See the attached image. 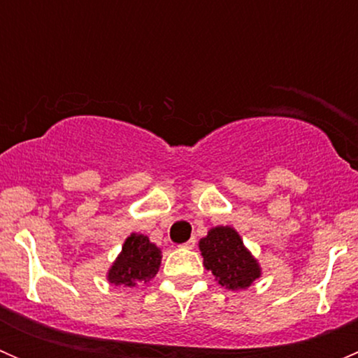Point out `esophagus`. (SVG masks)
Listing matches in <instances>:
<instances>
[{"mask_svg":"<svg viewBox=\"0 0 358 358\" xmlns=\"http://www.w3.org/2000/svg\"><path fill=\"white\" fill-rule=\"evenodd\" d=\"M194 246H196V239H190V241H187L185 244H182V248H189V249H192Z\"/></svg>","mask_w":358,"mask_h":358,"instance_id":"esophagus-1","label":"esophagus"}]
</instances>
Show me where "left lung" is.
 Returning <instances> with one entry per match:
<instances>
[{"label": "left lung", "mask_w": 358, "mask_h": 358, "mask_svg": "<svg viewBox=\"0 0 358 358\" xmlns=\"http://www.w3.org/2000/svg\"><path fill=\"white\" fill-rule=\"evenodd\" d=\"M199 248L206 268L229 289H244L259 277L258 263L244 248L239 234L230 227L209 230Z\"/></svg>", "instance_id": "1"}]
</instances>
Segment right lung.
<instances>
[{
    "label": "right lung",
    "mask_w": 358,
    "mask_h": 358,
    "mask_svg": "<svg viewBox=\"0 0 358 358\" xmlns=\"http://www.w3.org/2000/svg\"><path fill=\"white\" fill-rule=\"evenodd\" d=\"M161 251L142 234H131L122 252L109 270V280L115 286L135 287L145 284L157 273Z\"/></svg>",
    "instance_id": "obj_1"
}]
</instances>
